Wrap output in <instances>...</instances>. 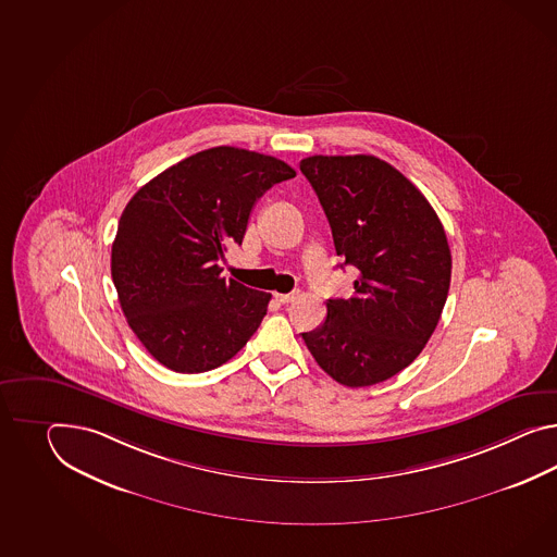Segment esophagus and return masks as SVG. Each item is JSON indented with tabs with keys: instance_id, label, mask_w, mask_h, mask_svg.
Masks as SVG:
<instances>
[{
	"instance_id": "1",
	"label": "esophagus",
	"mask_w": 557,
	"mask_h": 557,
	"mask_svg": "<svg viewBox=\"0 0 557 557\" xmlns=\"http://www.w3.org/2000/svg\"><path fill=\"white\" fill-rule=\"evenodd\" d=\"M299 298V292L296 289V292H289V294H275V299L280 301V304H292L294 299Z\"/></svg>"
}]
</instances>
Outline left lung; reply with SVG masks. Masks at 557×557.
<instances>
[{"label": "left lung", "instance_id": "1", "mask_svg": "<svg viewBox=\"0 0 557 557\" xmlns=\"http://www.w3.org/2000/svg\"><path fill=\"white\" fill-rule=\"evenodd\" d=\"M332 227L344 265L358 270L352 298L327 299L322 326L301 338L332 379L372 386L422 352L447 301L450 249L426 197L372 154L299 163Z\"/></svg>", "mask_w": 557, "mask_h": 557}]
</instances>
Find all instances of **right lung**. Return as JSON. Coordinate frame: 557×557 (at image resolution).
Masks as SVG:
<instances>
[{
    "label": "right lung",
    "instance_id": "right-lung-1",
    "mask_svg": "<svg viewBox=\"0 0 557 557\" xmlns=\"http://www.w3.org/2000/svg\"><path fill=\"white\" fill-rule=\"evenodd\" d=\"M296 177L284 161L235 147L169 166L124 207L110 272L128 326L163 367L225 364L256 334L272 294L221 277L259 197Z\"/></svg>",
    "mask_w": 557,
    "mask_h": 557
}]
</instances>
